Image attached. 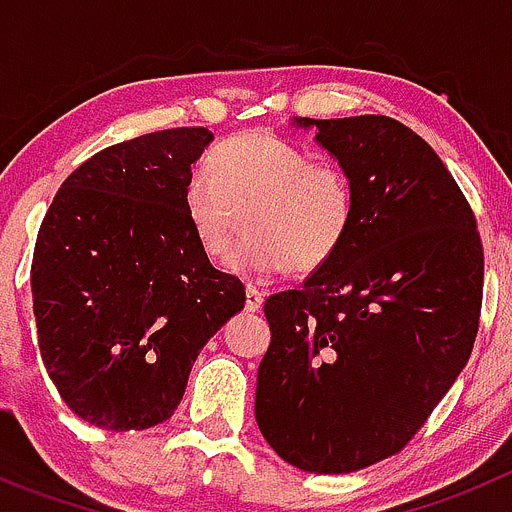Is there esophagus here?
Wrapping results in <instances>:
<instances>
[{"label":"esophagus","mask_w":512,"mask_h":512,"mask_svg":"<svg viewBox=\"0 0 512 512\" xmlns=\"http://www.w3.org/2000/svg\"><path fill=\"white\" fill-rule=\"evenodd\" d=\"M261 305H264V295H261L259 289L248 284L246 287V310L248 312H259Z\"/></svg>","instance_id":"esophagus-1"}]
</instances>
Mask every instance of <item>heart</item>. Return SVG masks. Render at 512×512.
Here are the masks:
<instances>
[{
  "label": "heart",
  "instance_id": "1",
  "mask_svg": "<svg viewBox=\"0 0 512 512\" xmlns=\"http://www.w3.org/2000/svg\"><path fill=\"white\" fill-rule=\"evenodd\" d=\"M235 210H246V235L230 253V271L248 279H269L287 266L310 274L348 238L356 194L338 166L315 164L310 153L269 130H248L223 140L210 166H194L184 182V212L212 259L230 248Z\"/></svg>",
  "mask_w": 512,
  "mask_h": 512
}]
</instances>
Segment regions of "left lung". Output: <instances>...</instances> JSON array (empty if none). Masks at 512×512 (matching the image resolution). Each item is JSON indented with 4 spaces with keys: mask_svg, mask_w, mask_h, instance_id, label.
I'll list each match as a JSON object with an SVG mask.
<instances>
[{
    "mask_svg": "<svg viewBox=\"0 0 512 512\" xmlns=\"http://www.w3.org/2000/svg\"><path fill=\"white\" fill-rule=\"evenodd\" d=\"M354 184V225L300 289L266 300L256 423L292 467H372L420 431L472 354L485 256L428 143L384 115L310 120Z\"/></svg>",
    "mask_w": 512,
    "mask_h": 512,
    "instance_id": "obj_1",
    "label": "left lung"
}]
</instances>
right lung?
Instances as JSON below:
<instances>
[{
    "instance_id": "right-lung-1",
    "label": "right lung",
    "mask_w": 512,
    "mask_h": 512,
    "mask_svg": "<svg viewBox=\"0 0 512 512\" xmlns=\"http://www.w3.org/2000/svg\"><path fill=\"white\" fill-rule=\"evenodd\" d=\"M215 135L171 128L94 153L61 184L35 243L40 356L63 402L107 431L164 423L194 359L243 310L184 212V182Z\"/></svg>"
}]
</instances>
